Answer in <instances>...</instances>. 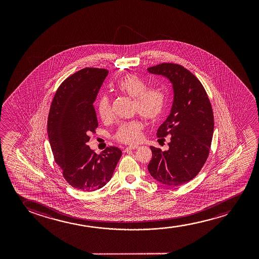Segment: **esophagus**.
I'll list each match as a JSON object with an SVG mask.
<instances>
[{
	"mask_svg": "<svg viewBox=\"0 0 259 259\" xmlns=\"http://www.w3.org/2000/svg\"><path fill=\"white\" fill-rule=\"evenodd\" d=\"M138 146H129V147H126L125 149H124V152H128V151H131V150H134V149H138Z\"/></svg>",
	"mask_w": 259,
	"mask_h": 259,
	"instance_id": "1",
	"label": "esophagus"
}]
</instances>
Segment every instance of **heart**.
<instances>
[{
  "label": "heart",
  "mask_w": 259,
  "mask_h": 259,
  "mask_svg": "<svg viewBox=\"0 0 259 259\" xmlns=\"http://www.w3.org/2000/svg\"><path fill=\"white\" fill-rule=\"evenodd\" d=\"M117 92L134 99L133 111L149 120L161 117L166 105V94L158 87L148 88L147 82L135 74H126L115 84ZM97 113L103 121L113 117L111 99L103 96L97 103ZM143 123L140 119L129 121L117 127L114 139L124 144H135L142 139Z\"/></svg>",
  "instance_id": "heart-1"
}]
</instances>
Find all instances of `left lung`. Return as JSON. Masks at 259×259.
<instances>
[{"mask_svg": "<svg viewBox=\"0 0 259 259\" xmlns=\"http://www.w3.org/2000/svg\"><path fill=\"white\" fill-rule=\"evenodd\" d=\"M148 71L166 77L174 93L170 115L156 133L160 140L170 137L169 149L150 146L148 169L156 181L177 187L194 179L208 158L214 130L212 107L202 83L182 65L163 63Z\"/></svg>", "mask_w": 259, "mask_h": 259, "instance_id": "8db88e82", "label": "left lung"}]
</instances>
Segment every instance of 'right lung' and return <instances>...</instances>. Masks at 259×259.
I'll use <instances>...</instances> for the list:
<instances>
[{
  "label": "right lung",
  "mask_w": 259,
  "mask_h": 259,
  "mask_svg": "<svg viewBox=\"0 0 259 259\" xmlns=\"http://www.w3.org/2000/svg\"><path fill=\"white\" fill-rule=\"evenodd\" d=\"M106 69L84 68L57 89L48 117V135L55 162L71 187L95 191L110 181L122 151L108 147L97 155L87 145L98 127L94 103L108 75Z\"/></svg>",
  "instance_id": "add662e5"
}]
</instances>
